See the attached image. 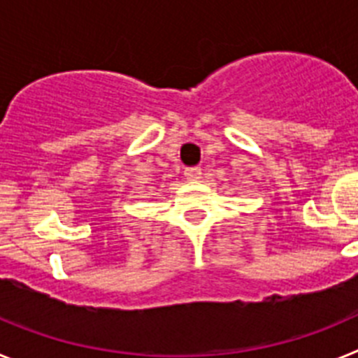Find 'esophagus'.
Masks as SVG:
<instances>
[{"instance_id":"esophagus-1","label":"esophagus","mask_w":358,"mask_h":358,"mask_svg":"<svg viewBox=\"0 0 358 358\" xmlns=\"http://www.w3.org/2000/svg\"><path fill=\"white\" fill-rule=\"evenodd\" d=\"M202 172L199 166H192V169H186L185 170V177L188 179V181H197V179H201Z\"/></svg>"}]
</instances>
